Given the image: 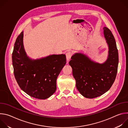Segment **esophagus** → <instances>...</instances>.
<instances>
[{
  "mask_svg": "<svg viewBox=\"0 0 128 128\" xmlns=\"http://www.w3.org/2000/svg\"><path fill=\"white\" fill-rule=\"evenodd\" d=\"M66 55V59H67V60L69 61L71 59V56L72 55V53L71 52L69 51V52H67Z\"/></svg>",
  "mask_w": 128,
  "mask_h": 128,
  "instance_id": "esophagus-1",
  "label": "esophagus"
}]
</instances>
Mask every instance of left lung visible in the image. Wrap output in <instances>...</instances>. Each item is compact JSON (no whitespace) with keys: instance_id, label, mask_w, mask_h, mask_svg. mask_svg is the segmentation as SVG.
Returning <instances> with one entry per match:
<instances>
[{"instance_id":"left-lung-1","label":"left lung","mask_w":128,"mask_h":128,"mask_svg":"<svg viewBox=\"0 0 128 128\" xmlns=\"http://www.w3.org/2000/svg\"><path fill=\"white\" fill-rule=\"evenodd\" d=\"M103 34L108 47L107 59L104 63L94 61L80 52L75 53L69 62L76 87L86 98H96L105 93L116 78L118 64L116 42L112 32L106 27H103Z\"/></svg>"}]
</instances>
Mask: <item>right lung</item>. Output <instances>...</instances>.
Listing matches in <instances>:
<instances>
[{"mask_svg":"<svg viewBox=\"0 0 128 128\" xmlns=\"http://www.w3.org/2000/svg\"><path fill=\"white\" fill-rule=\"evenodd\" d=\"M23 36V31L18 36L12 54L15 78L21 90L30 96L48 99L56 90L57 78L66 64V55L53 54L32 59L24 49Z\"/></svg>","mask_w":128,"mask_h":128,"instance_id":"right-lung-1","label":"right lung"}]
</instances>
